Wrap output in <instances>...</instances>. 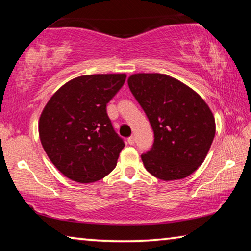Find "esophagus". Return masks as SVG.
<instances>
[{"label": "esophagus", "instance_id": "esophagus-1", "mask_svg": "<svg viewBox=\"0 0 251 251\" xmlns=\"http://www.w3.org/2000/svg\"><path fill=\"white\" fill-rule=\"evenodd\" d=\"M127 142H128L129 145H134V144H135L134 136H130V137H128V139H127Z\"/></svg>", "mask_w": 251, "mask_h": 251}]
</instances>
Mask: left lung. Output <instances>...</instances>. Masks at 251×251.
<instances>
[{
	"label": "left lung",
	"instance_id": "8db88e82",
	"mask_svg": "<svg viewBox=\"0 0 251 251\" xmlns=\"http://www.w3.org/2000/svg\"><path fill=\"white\" fill-rule=\"evenodd\" d=\"M128 86L154 130L144 166L161 180L189 176L205 160L216 133L215 118L201 96L165 74H134Z\"/></svg>",
	"mask_w": 251,
	"mask_h": 251
}]
</instances>
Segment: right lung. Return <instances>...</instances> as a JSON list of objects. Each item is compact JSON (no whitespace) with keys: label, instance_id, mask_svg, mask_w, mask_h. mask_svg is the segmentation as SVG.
<instances>
[{"label":"right lung","instance_id":"obj_1","mask_svg":"<svg viewBox=\"0 0 251 251\" xmlns=\"http://www.w3.org/2000/svg\"><path fill=\"white\" fill-rule=\"evenodd\" d=\"M125 79V74L79 76L63 85L42 112V146L70 179L94 182L116 167L125 144L114 130L106 105Z\"/></svg>","mask_w":251,"mask_h":251}]
</instances>
